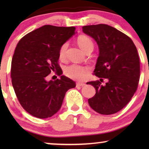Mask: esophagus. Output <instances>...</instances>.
I'll return each instance as SVG.
<instances>
[{
  "label": "esophagus",
  "mask_w": 149,
  "mask_h": 149,
  "mask_svg": "<svg viewBox=\"0 0 149 149\" xmlns=\"http://www.w3.org/2000/svg\"><path fill=\"white\" fill-rule=\"evenodd\" d=\"M85 85V83H77V87H83Z\"/></svg>",
  "instance_id": "34e87169"
}]
</instances>
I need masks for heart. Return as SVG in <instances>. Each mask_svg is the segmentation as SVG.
I'll use <instances>...</instances> for the list:
<instances>
[{"label": "heart", "instance_id": "1", "mask_svg": "<svg viewBox=\"0 0 149 149\" xmlns=\"http://www.w3.org/2000/svg\"><path fill=\"white\" fill-rule=\"evenodd\" d=\"M77 44L80 47L81 49L85 52L89 49L93 48L92 40L88 36L85 35H81L77 38ZM68 47V43L63 44L59 50V58L61 60L64 59L66 56V52ZM87 69L83 66L77 64H71L64 68V74L69 78L74 80H82L86 75Z\"/></svg>", "mask_w": 149, "mask_h": 149}]
</instances>
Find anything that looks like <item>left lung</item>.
Instances as JSON below:
<instances>
[{
    "mask_svg": "<svg viewBox=\"0 0 149 149\" xmlns=\"http://www.w3.org/2000/svg\"><path fill=\"white\" fill-rule=\"evenodd\" d=\"M83 32L96 41L99 48L95 76L108 80L90 81L95 94L88 100L90 107L101 115L115 114L125 107L137 89L140 79V60L132 40L107 24L85 26Z\"/></svg>",
    "mask_w": 149,
    "mask_h": 149,
    "instance_id": "1",
    "label": "left lung"
}]
</instances>
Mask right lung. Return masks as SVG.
Returning a JSON list of instances; mask_svg holds the SVG:
<instances>
[{
  "mask_svg": "<svg viewBox=\"0 0 149 149\" xmlns=\"http://www.w3.org/2000/svg\"><path fill=\"white\" fill-rule=\"evenodd\" d=\"M75 29L45 25L26 34L17 45L11 62L12 85L20 104L34 117H52L60 109L66 91L76 86L64 75L47 81L55 70L62 74L59 50L75 34Z\"/></svg>",
  "mask_w": 149,
  "mask_h": 149,
  "instance_id": "1",
  "label": "right lung"
}]
</instances>
